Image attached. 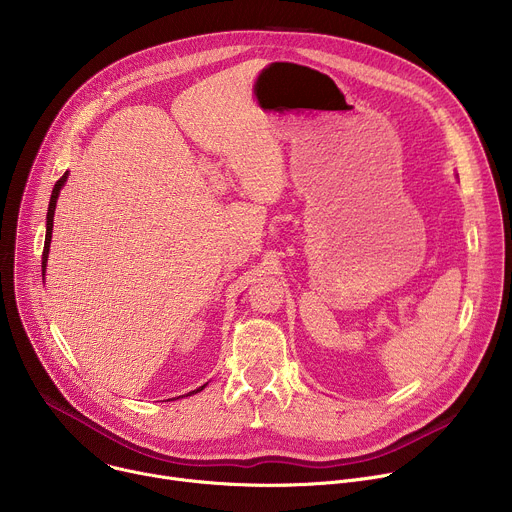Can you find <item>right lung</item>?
I'll list each match as a JSON object with an SVG mask.
<instances>
[{
    "mask_svg": "<svg viewBox=\"0 0 512 512\" xmlns=\"http://www.w3.org/2000/svg\"><path fill=\"white\" fill-rule=\"evenodd\" d=\"M66 178H68V172H64V176L54 184V188H52V194H50V204H48V214H46V241H44V253H42V275H44V271H46V261H48V251H50V239H52V223H54V208H56V200H58V194H60V188L64 186V182H66ZM206 385H202V387H198L196 391H192V393H188V395H194V393H198V391H202Z\"/></svg>",
    "mask_w": 512,
    "mask_h": 512,
    "instance_id": "1",
    "label": "right lung"
}]
</instances>
